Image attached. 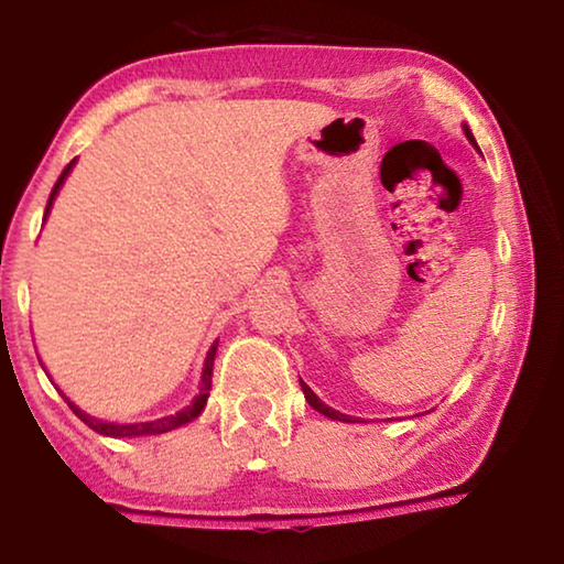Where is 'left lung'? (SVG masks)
Masks as SVG:
<instances>
[{"mask_svg": "<svg viewBox=\"0 0 564 564\" xmlns=\"http://www.w3.org/2000/svg\"><path fill=\"white\" fill-rule=\"evenodd\" d=\"M465 129V137L473 141L475 144V139H473V133H470V129L467 127H463ZM475 149H477V144H475ZM301 388H303V395H305V400H308V405L313 408V410H318V413H323L326 417H330V420H343V423H356V420H350V415H346V413H338V410H333V408H328L326 403H321V398L313 393V390L303 383L301 380Z\"/></svg>", "mask_w": 564, "mask_h": 564, "instance_id": "1", "label": "left lung"}]
</instances>
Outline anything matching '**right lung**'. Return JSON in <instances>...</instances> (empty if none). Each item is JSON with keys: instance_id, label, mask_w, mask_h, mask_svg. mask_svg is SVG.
<instances>
[{"instance_id": "obj_1", "label": "right lung", "mask_w": 564, "mask_h": 564, "mask_svg": "<svg viewBox=\"0 0 564 564\" xmlns=\"http://www.w3.org/2000/svg\"><path fill=\"white\" fill-rule=\"evenodd\" d=\"M72 166H74V161H69V164H66V169L62 171V176L56 178V184H54L52 194H50V202H46L44 221H46V214H50V208H52L54 196L59 194V186L64 184V178H66V174H69V171H72ZM216 346H218V340L214 343L212 350H208V356H206L202 386H198V395L194 398V403L186 405L184 410H178L176 415H166V417H159V420H149V423H129V425L121 423V425H119V423H104V420H99V417L87 415V413H84V410H79L74 403H69V400H66V403H69V408L74 410V415L79 417L84 425H89L91 431H97V433H101V435H111V437H137V435H159V433L176 431V427L186 425V423H191V420H194V417L202 415V410H204V405H206V398H208V390H212V373H214Z\"/></svg>"}]
</instances>
